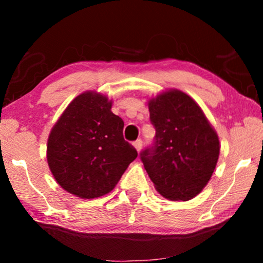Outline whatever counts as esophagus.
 Masks as SVG:
<instances>
[{"label":"esophagus","instance_id":"34e87169","mask_svg":"<svg viewBox=\"0 0 263 263\" xmlns=\"http://www.w3.org/2000/svg\"><path fill=\"white\" fill-rule=\"evenodd\" d=\"M134 147L136 148V151H138V152H140V151H141V148H142V140H140V139L136 140V141L134 142Z\"/></svg>","mask_w":263,"mask_h":263}]
</instances>
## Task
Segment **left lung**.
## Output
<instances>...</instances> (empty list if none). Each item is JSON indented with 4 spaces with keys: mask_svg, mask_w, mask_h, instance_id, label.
I'll use <instances>...</instances> for the list:
<instances>
[{
    "mask_svg": "<svg viewBox=\"0 0 263 263\" xmlns=\"http://www.w3.org/2000/svg\"><path fill=\"white\" fill-rule=\"evenodd\" d=\"M153 146L140 158L158 193L188 201L202 192L219 158V139L203 111L184 92L168 89L148 102Z\"/></svg>",
    "mask_w": 263,
    "mask_h": 263,
    "instance_id": "left-lung-1",
    "label": "left lung"
}]
</instances>
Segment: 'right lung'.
I'll return each mask as SVG.
<instances>
[{
	"label": "right lung",
	"mask_w": 263,
	"mask_h": 263,
	"mask_svg": "<svg viewBox=\"0 0 263 263\" xmlns=\"http://www.w3.org/2000/svg\"><path fill=\"white\" fill-rule=\"evenodd\" d=\"M111 105L100 93H81L50 132L46 158L51 174L66 192L81 199L110 193L138 157Z\"/></svg>",
	"instance_id": "obj_1"
}]
</instances>
